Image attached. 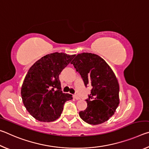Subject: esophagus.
<instances>
[{"label": "esophagus", "mask_w": 149, "mask_h": 149, "mask_svg": "<svg viewBox=\"0 0 149 149\" xmlns=\"http://www.w3.org/2000/svg\"><path fill=\"white\" fill-rule=\"evenodd\" d=\"M74 98L75 99H76V100H79L80 99V97H79V96H77L76 95L74 96Z\"/></svg>", "instance_id": "1"}]
</instances>
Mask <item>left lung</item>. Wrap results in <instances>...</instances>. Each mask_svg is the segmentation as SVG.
Returning <instances> with one entry per match:
<instances>
[{
  "instance_id": "obj_1",
  "label": "left lung",
  "mask_w": 149,
  "mask_h": 149,
  "mask_svg": "<svg viewBox=\"0 0 149 149\" xmlns=\"http://www.w3.org/2000/svg\"><path fill=\"white\" fill-rule=\"evenodd\" d=\"M71 64L79 73L85 86L91 85L87 107L79 116L89 124L107 122L114 114L120 103V87L114 72L101 57L84 52L78 54Z\"/></svg>"
}]
</instances>
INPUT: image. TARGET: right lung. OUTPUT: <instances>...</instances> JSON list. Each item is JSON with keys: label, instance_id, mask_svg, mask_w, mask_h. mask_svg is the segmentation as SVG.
<instances>
[{"label": "right lung", "instance_id": "add662e5", "mask_svg": "<svg viewBox=\"0 0 149 149\" xmlns=\"http://www.w3.org/2000/svg\"><path fill=\"white\" fill-rule=\"evenodd\" d=\"M75 54L64 52L47 54L35 63L27 72L21 88L23 103L35 119L53 122L62 114L64 103L72 95L62 93L59 75Z\"/></svg>", "mask_w": 149, "mask_h": 149}]
</instances>
